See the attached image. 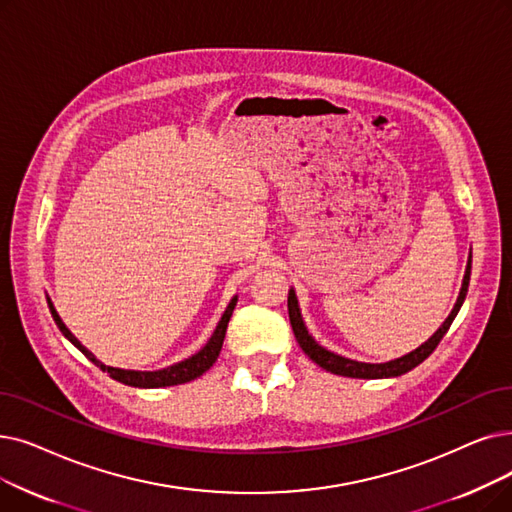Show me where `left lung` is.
<instances>
[{"label":"left lung","instance_id":"1","mask_svg":"<svg viewBox=\"0 0 512 512\" xmlns=\"http://www.w3.org/2000/svg\"><path fill=\"white\" fill-rule=\"evenodd\" d=\"M471 263H473V251L469 253V261H466V270H464V278H462V286L458 299L450 311V316L443 320V324L433 332V335L418 345L414 351L402 355V358H395L389 362H381V364H370V362H358L345 358V355H339L335 351H330L326 347H322L314 337L309 335V330L303 322L301 316V307H299V299L295 288H288V318H291V326L295 332V339L299 343V347L307 353V358L311 362H316L320 368H324L326 372L339 374V376H349V379H393V376H402L406 372H410L412 368H416L420 362H425L429 355L435 351V347L439 345V341L446 335L448 328L452 326L454 318L458 316V311L466 299V291H469V280H471Z\"/></svg>","mask_w":512,"mask_h":512}]
</instances>
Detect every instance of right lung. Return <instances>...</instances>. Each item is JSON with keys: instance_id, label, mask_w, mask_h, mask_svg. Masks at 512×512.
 Returning a JSON list of instances; mask_svg holds the SVG:
<instances>
[{"instance_id": "obj_1", "label": "right lung", "mask_w": 512, "mask_h": 512, "mask_svg": "<svg viewBox=\"0 0 512 512\" xmlns=\"http://www.w3.org/2000/svg\"><path fill=\"white\" fill-rule=\"evenodd\" d=\"M236 301L238 297H232V301L228 303L224 316H221V320L217 322L215 330L211 339L207 341V345L196 351L194 355H190V358L177 362V364H171L167 368H161V370H125V368H113V366H106L102 364L96 355L87 349L73 332L66 328V324L62 322V318L58 316V311L52 303V299L48 297V305H50V311H52V318L54 322L58 324L62 335L69 339L87 360L94 362L102 372H108L110 379H115L123 385H129V387H140V389H159V387H171V385H182V383H190L194 379H198V376L205 374L217 360V355L221 351V345H224V339H226V328H228V322L232 318V311L236 307Z\"/></svg>"}]
</instances>
